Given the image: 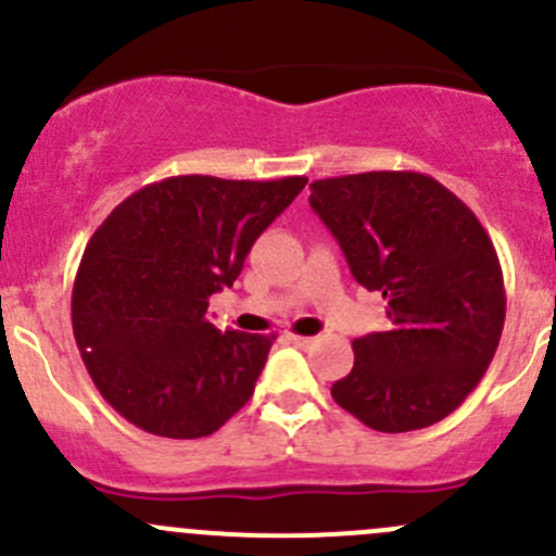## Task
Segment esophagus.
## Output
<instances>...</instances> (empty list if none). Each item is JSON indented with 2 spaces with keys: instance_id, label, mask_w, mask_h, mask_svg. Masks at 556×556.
<instances>
[{
  "instance_id": "1",
  "label": "esophagus",
  "mask_w": 556,
  "mask_h": 556,
  "mask_svg": "<svg viewBox=\"0 0 556 556\" xmlns=\"http://www.w3.org/2000/svg\"><path fill=\"white\" fill-rule=\"evenodd\" d=\"M290 341H293V344L299 346V350H309V346L314 344L312 336H290Z\"/></svg>"
}]
</instances>
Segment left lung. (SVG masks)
I'll return each instance as SVG.
<instances>
[{"label":"left lung","instance_id":"8db88e82","mask_svg":"<svg viewBox=\"0 0 556 556\" xmlns=\"http://www.w3.org/2000/svg\"><path fill=\"white\" fill-rule=\"evenodd\" d=\"M309 204L392 323L352 341L355 366L330 387L333 401L379 433L450 417L484 377L506 323L501 261L481 223L419 172L317 179Z\"/></svg>","mask_w":556,"mask_h":556}]
</instances>
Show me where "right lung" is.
I'll return each mask as SVG.
<instances>
[{"mask_svg": "<svg viewBox=\"0 0 556 556\" xmlns=\"http://www.w3.org/2000/svg\"><path fill=\"white\" fill-rule=\"evenodd\" d=\"M304 185L182 174L106 215L77 268L72 330L121 417L164 439H201L250 401L274 336L223 333L206 306Z\"/></svg>", "mask_w": 556, "mask_h": 556, "instance_id": "right-lung-1", "label": "right lung"}]
</instances>
